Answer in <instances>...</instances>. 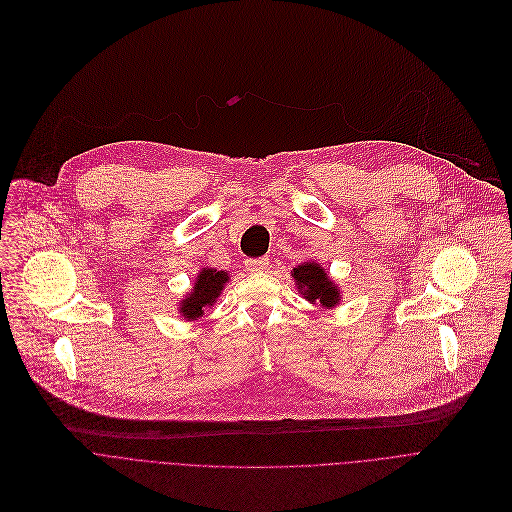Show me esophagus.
<instances>
[{
	"label": "esophagus",
	"mask_w": 512,
	"mask_h": 512,
	"mask_svg": "<svg viewBox=\"0 0 512 512\" xmlns=\"http://www.w3.org/2000/svg\"><path fill=\"white\" fill-rule=\"evenodd\" d=\"M246 268L250 272H264L268 268V258H248Z\"/></svg>",
	"instance_id": "34e87169"
}]
</instances>
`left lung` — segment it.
I'll use <instances>...</instances> for the list:
<instances>
[{
    "mask_svg": "<svg viewBox=\"0 0 512 512\" xmlns=\"http://www.w3.org/2000/svg\"><path fill=\"white\" fill-rule=\"evenodd\" d=\"M292 278L296 282L298 292L311 300L313 304L319 302L325 309H335L341 300L339 286L329 278L325 268L317 262H304L296 268H292Z\"/></svg>",
    "mask_w": 512,
    "mask_h": 512,
    "instance_id": "obj_1",
    "label": "left lung"
}]
</instances>
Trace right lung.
I'll return each mask as SVG.
<instances>
[{"label":"right lung","instance_id":"1","mask_svg":"<svg viewBox=\"0 0 512 512\" xmlns=\"http://www.w3.org/2000/svg\"><path fill=\"white\" fill-rule=\"evenodd\" d=\"M226 282H230L228 272L216 268H201L191 292L179 302V313L185 321H197L203 317V311L216 302Z\"/></svg>","mask_w":512,"mask_h":512}]
</instances>
